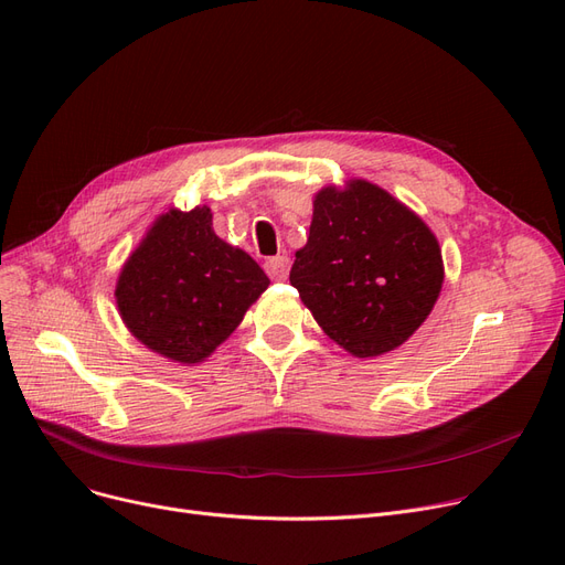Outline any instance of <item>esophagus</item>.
<instances>
[{
  "label": "esophagus",
  "instance_id": "1",
  "mask_svg": "<svg viewBox=\"0 0 565 565\" xmlns=\"http://www.w3.org/2000/svg\"><path fill=\"white\" fill-rule=\"evenodd\" d=\"M264 268H266V274L274 278V280H285L287 274H289V257H285V255L270 257V259H266Z\"/></svg>",
  "mask_w": 565,
  "mask_h": 565
}]
</instances>
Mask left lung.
I'll use <instances>...</instances> for the list:
<instances>
[{
    "instance_id": "1",
    "label": "left lung",
    "mask_w": 565,
    "mask_h": 565,
    "mask_svg": "<svg viewBox=\"0 0 565 565\" xmlns=\"http://www.w3.org/2000/svg\"><path fill=\"white\" fill-rule=\"evenodd\" d=\"M289 282L338 345L377 356L408 341L431 312L443 257L413 211L377 185L352 180L315 196L310 236Z\"/></svg>"
}]
</instances>
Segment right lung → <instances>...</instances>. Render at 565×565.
Listing matches in <instances>:
<instances>
[{"label":"right lung","instance_id":"obj_1","mask_svg":"<svg viewBox=\"0 0 565 565\" xmlns=\"http://www.w3.org/2000/svg\"><path fill=\"white\" fill-rule=\"evenodd\" d=\"M211 211H169L125 264L116 299L143 345L183 364L206 359L259 299V264L215 236Z\"/></svg>","mask_w":565,"mask_h":565}]
</instances>
